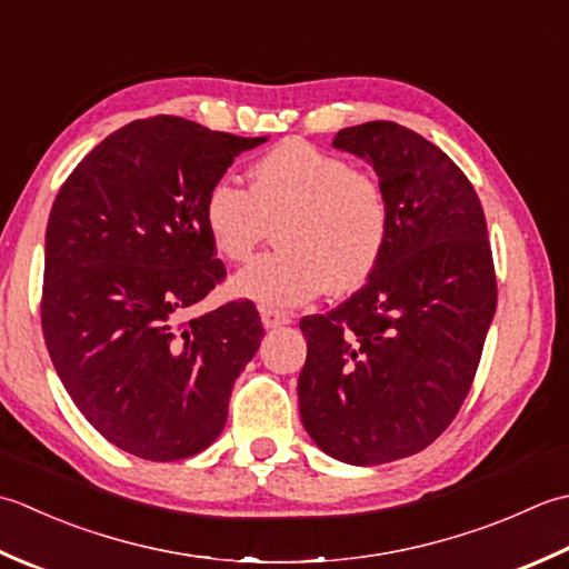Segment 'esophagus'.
I'll return each mask as SVG.
<instances>
[{"label":"esophagus","instance_id":"obj_1","mask_svg":"<svg viewBox=\"0 0 569 569\" xmlns=\"http://www.w3.org/2000/svg\"><path fill=\"white\" fill-rule=\"evenodd\" d=\"M260 319H262V327L264 329H277V327H284L292 319L284 311H277V309H260Z\"/></svg>","mask_w":569,"mask_h":569}]
</instances>
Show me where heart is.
Instances as JSON below:
<instances>
[{
  "mask_svg": "<svg viewBox=\"0 0 569 569\" xmlns=\"http://www.w3.org/2000/svg\"><path fill=\"white\" fill-rule=\"evenodd\" d=\"M203 223L226 260L242 262L277 228L280 250L260 254L230 292L262 309H292L323 289L343 295L368 282L386 250L390 211L380 183L349 161L299 139L270 149L250 171V191L218 181Z\"/></svg>",
  "mask_w": 569,
  "mask_h": 569,
  "instance_id": "1",
  "label": "heart"
}]
</instances>
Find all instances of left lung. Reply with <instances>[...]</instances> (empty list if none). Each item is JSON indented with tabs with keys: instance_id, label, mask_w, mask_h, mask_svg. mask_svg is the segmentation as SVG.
I'll return each mask as SVG.
<instances>
[{
	"instance_id": "1",
	"label": "left lung",
	"mask_w": 569,
	"mask_h": 569,
	"mask_svg": "<svg viewBox=\"0 0 569 569\" xmlns=\"http://www.w3.org/2000/svg\"><path fill=\"white\" fill-rule=\"evenodd\" d=\"M333 147L373 167L390 226L378 268L327 317L299 321V415L353 467L417 455L455 420L496 311L483 208L442 149L398 122L346 127Z\"/></svg>"
}]
</instances>
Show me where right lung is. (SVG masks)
<instances>
[{
  "label": "right lung",
  "instance_id": "add662e5",
  "mask_svg": "<svg viewBox=\"0 0 569 569\" xmlns=\"http://www.w3.org/2000/svg\"><path fill=\"white\" fill-rule=\"evenodd\" d=\"M262 142L171 114L137 120L102 139L53 201L43 339L76 408L139 459L211 447L260 349L248 299L183 315L226 274L203 223L206 193Z\"/></svg>",
  "mask_w": 569,
  "mask_h": 569
}]
</instances>
